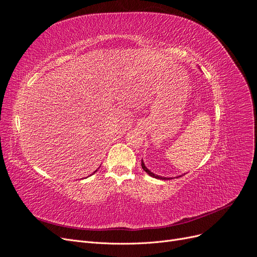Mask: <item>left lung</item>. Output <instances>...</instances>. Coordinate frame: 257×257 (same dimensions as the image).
<instances>
[{"instance_id":"8db88e82","label":"left lung","mask_w":257,"mask_h":257,"mask_svg":"<svg viewBox=\"0 0 257 257\" xmlns=\"http://www.w3.org/2000/svg\"><path fill=\"white\" fill-rule=\"evenodd\" d=\"M142 167H143V169L145 170V172L149 175V176H151V177H153V178H157V179H161V180H169V179H173V178H166V177H162V176H158V175H155V174H153V173H151L149 169H148L146 166H145V163H144V161L142 160Z\"/></svg>"}]
</instances>
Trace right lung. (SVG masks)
Here are the masks:
<instances>
[{
    "label": "right lung",
    "mask_w": 257,
    "mask_h": 257,
    "mask_svg": "<svg viewBox=\"0 0 257 257\" xmlns=\"http://www.w3.org/2000/svg\"><path fill=\"white\" fill-rule=\"evenodd\" d=\"M95 172H96V170H95ZM93 174H94V173H93Z\"/></svg>",
    "instance_id": "right-lung-1"
}]
</instances>
